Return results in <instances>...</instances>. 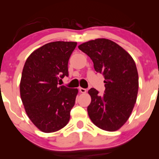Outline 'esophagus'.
<instances>
[{
	"label": "esophagus",
	"instance_id": "esophagus-1",
	"mask_svg": "<svg viewBox=\"0 0 159 159\" xmlns=\"http://www.w3.org/2000/svg\"><path fill=\"white\" fill-rule=\"evenodd\" d=\"M79 92L81 93H85L87 92V90L84 88H82V87H79Z\"/></svg>",
	"mask_w": 159,
	"mask_h": 159
}]
</instances>
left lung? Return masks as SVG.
Listing matches in <instances>:
<instances>
[{
  "instance_id": "obj_1",
  "label": "left lung",
  "mask_w": 159,
  "mask_h": 159,
  "mask_svg": "<svg viewBox=\"0 0 159 159\" xmlns=\"http://www.w3.org/2000/svg\"><path fill=\"white\" fill-rule=\"evenodd\" d=\"M78 48L93 62L96 72L105 81V93L91 88L87 112L96 126L108 132L120 129L130 116L136 102L138 74L133 58L114 42L96 39L82 43Z\"/></svg>"
}]
</instances>
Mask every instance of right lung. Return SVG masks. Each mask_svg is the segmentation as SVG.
<instances>
[{"label":"right lung","instance_id":"obj_1","mask_svg":"<svg viewBox=\"0 0 159 159\" xmlns=\"http://www.w3.org/2000/svg\"><path fill=\"white\" fill-rule=\"evenodd\" d=\"M77 43L57 41L34 51L24 66L20 95L27 116L42 132H54L66 125L78 89L59 86L69 75L68 62Z\"/></svg>","mask_w":159,"mask_h":159}]
</instances>
